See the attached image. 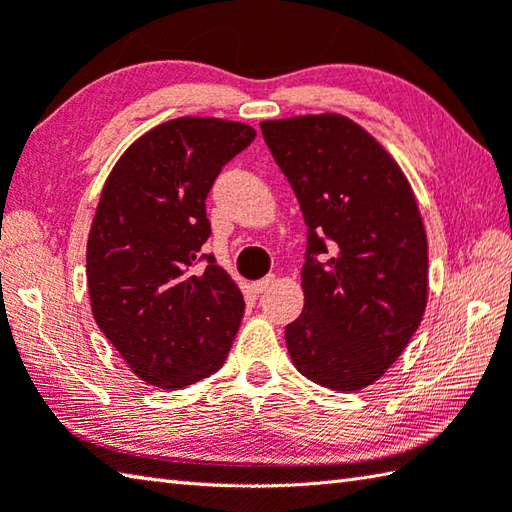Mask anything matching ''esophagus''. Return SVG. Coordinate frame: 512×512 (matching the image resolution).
Returning <instances> with one entry per match:
<instances>
[{
  "label": "esophagus",
  "mask_w": 512,
  "mask_h": 512,
  "mask_svg": "<svg viewBox=\"0 0 512 512\" xmlns=\"http://www.w3.org/2000/svg\"><path fill=\"white\" fill-rule=\"evenodd\" d=\"M275 282H277V277H275V275H266L264 279H257V282L250 284V288H253L255 293H264V290H268V288L273 286Z\"/></svg>",
  "instance_id": "1"
}]
</instances>
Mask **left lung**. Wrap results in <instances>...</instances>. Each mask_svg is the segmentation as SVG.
Masks as SVG:
<instances>
[{
	"instance_id": "obj_1",
	"label": "left lung",
	"mask_w": 512,
	"mask_h": 512,
	"mask_svg": "<svg viewBox=\"0 0 512 512\" xmlns=\"http://www.w3.org/2000/svg\"><path fill=\"white\" fill-rule=\"evenodd\" d=\"M308 226L304 310L286 326L295 368L339 393L377 382L428 302V242L393 155L337 113L259 124ZM315 254L329 259L317 263Z\"/></svg>"
}]
</instances>
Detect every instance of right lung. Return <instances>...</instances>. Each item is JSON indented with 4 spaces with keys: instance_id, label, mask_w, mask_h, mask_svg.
Here are the masks:
<instances>
[{
    "instance_id": "1",
    "label": "right lung",
    "mask_w": 512,
    "mask_h": 512,
    "mask_svg": "<svg viewBox=\"0 0 512 512\" xmlns=\"http://www.w3.org/2000/svg\"><path fill=\"white\" fill-rule=\"evenodd\" d=\"M255 135L230 119H170L124 150L102 188L86 246L90 308L146 384L184 388L226 362L244 295L202 253L206 197Z\"/></svg>"
}]
</instances>
